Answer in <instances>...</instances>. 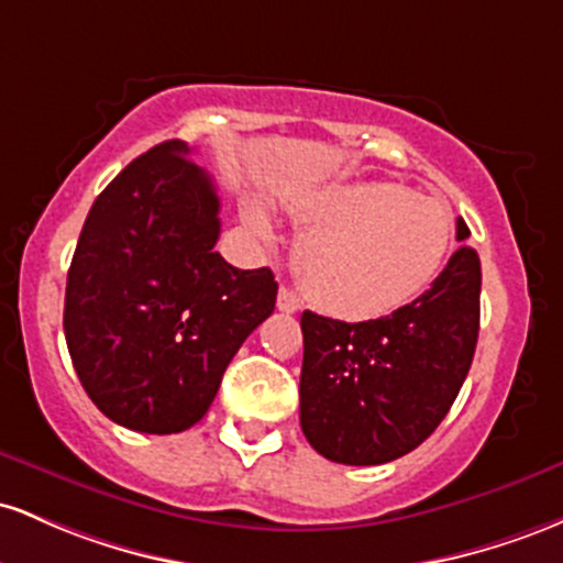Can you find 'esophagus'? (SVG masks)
Listing matches in <instances>:
<instances>
[{
    "instance_id": "34e87169",
    "label": "esophagus",
    "mask_w": 563,
    "mask_h": 563,
    "mask_svg": "<svg viewBox=\"0 0 563 563\" xmlns=\"http://www.w3.org/2000/svg\"><path fill=\"white\" fill-rule=\"evenodd\" d=\"M276 306H279V311H284V313H295V311H300L302 302H300L298 295L292 292V289L282 287L279 298H276Z\"/></svg>"
}]
</instances>
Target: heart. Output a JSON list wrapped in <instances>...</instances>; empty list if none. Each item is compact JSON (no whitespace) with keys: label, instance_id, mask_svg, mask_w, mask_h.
<instances>
[{"label":"heart","instance_id":"obj_1","mask_svg":"<svg viewBox=\"0 0 563 563\" xmlns=\"http://www.w3.org/2000/svg\"><path fill=\"white\" fill-rule=\"evenodd\" d=\"M306 231L295 265L306 292L343 319H377L426 292L452 247V212L399 183L366 180L330 186L292 205ZM247 223L274 236L261 205Z\"/></svg>","mask_w":563,"mask_h":563}]
</instances>
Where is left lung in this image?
I'll return each instance as SVG.
<instances>
[{
	"label": "left lung",
	"instance_id": "obj_1",
	"mask_svg": "<svg viewBox=\"0 0 563 563\" xmlns=\"http://www.w3.org/2000/svg\"><path fill=\"white\" fill-rule=\"evenodd\" d=\"M457 220V239H468ZM482 263L463 244L431 289L369 321L306 311L300 428L343 465H380L418 450L463 388L478 340Z\"/></svg>",
	"mask_w": 563,
	"mask_h": 563
}]
</instances>
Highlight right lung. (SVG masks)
Segmentation results:
<instances>
[{"label":"right lung","mask_w":563,"mask_h":563,"mask_svg":"<svg viewBox=\"0 0 563 563\" xmlns=\"http://www.w3.org/2000/svg\"><path fill=\"white\" fill-rule=\"evenodd\" d=\"M220 199L183 141L130 162L95 199L66 282L63 332L95 407L137 433H180L276 306L271 268L214 252Z\"/></svg>","instance_id":"1"}]
</instances>
